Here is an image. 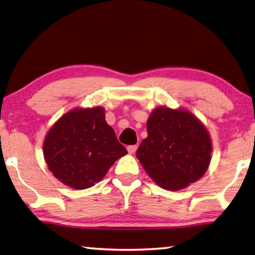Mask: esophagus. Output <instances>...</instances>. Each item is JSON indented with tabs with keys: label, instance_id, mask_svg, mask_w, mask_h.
Here are the masks:
<instances>
[{
	"label": "esophagus",
	"instance_id": "1",
	"mask_svg": "<svg viewBox=\"0 0 255 255\" xmlns=\"http://www.w3.org/2000/svg\"><path fill=\"white\" fill-rule=\"evenodd\" d=\"M136 149H137V145H129L127 147V150L129 154H133L136 152Z\"/></svg>",
	"mask_w": 255,
	"mask_h": 255
}]
</instances>
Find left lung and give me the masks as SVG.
<instances>
[{
  "mask_svg": "<svg viewBox=\"0 0 255 255\" xmlns=\"http://www.w3.org/2000/svg\"><path fill=\"white\" fill-rule=\"evenodd\" d=\"M136 156L159 187L180 190L199 180L211 159V141L191 112L158 107L147 120V137Z\"/></svg>",
  "mask_w": 255,
  "mask_h": 255,
  "instance_id": "obj_1",
  "label": "left lung"
}]
</instances>
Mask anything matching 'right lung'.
Wrapping results in <instances>:
<instances>
[{"label":"right lung","instance_id":"add662e5","mask_svg":"<svg viewBox=\"0 0 255 255\" xmlns=\"http://www.w3.org/2000/svg\"><path fill=\"white\" fill-rule=\"evenodd\" d=\"M126 154L101 107L67 112L50 128L44 141L48 169L64 184L79 190L99 182Z\"/></svg>","mask_w":255,"mask_h":255}]
</instances>
